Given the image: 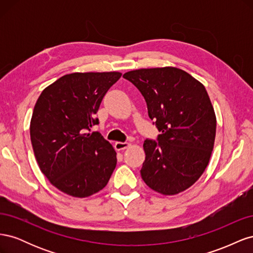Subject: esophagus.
<instances>
[{
    "instance_id": "esophagus-1",
    "label": "esophagus",
    "mask_w": 253,
    "mask_h": 253,
    "mask_svg": "<svg viewBox=\"0 0 253 253\" xmlns=\"http://www.w3.org/2000/svg\"><path fill=\"white\" fill-rule=\"evenodd\" d=\"M129 145H131V143H128V142L117 141L116 143H115V149H116L117 151H121V150H125V149L128 148Z\"/></svg>"
}]
</instances>
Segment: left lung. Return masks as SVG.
Returning <instances> with one entry per match:
<instances>
[{
	"instance_id": "obj_1",
	"label": "left lung",
	"mask_w": 253,
	"mask_h": 253,
	"mask_svg": "<svg viewBox=\"0 0 253 253\" xmlns=\"http://www.w3.org/2000/svg\"><path fill=\"white\" fill-rule=\"evenodd\" d=\"M124 77L139 89L160 132L158 142H143L141 177L160 194H178L201 177L212 154L216 117L208 93L200 81L172 66L141 68Z\"/></svg>"
}]
</instances>
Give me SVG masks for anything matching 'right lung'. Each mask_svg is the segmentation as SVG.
<instances>
[{
	"instance_id": "obj_1",
	"label": "right lung",
	"mask_w": 253,
	"mask_h": 253,
	"mask_svg": "<svg viewBox=\"0 0 253 253\" xmlns=\"http://www.w3.org/2000/svg\"><path fill=\"white\" fill-rule=\"evenodd\" d=\"M121 73H73L45 88L35 105L30 140L41 172L74 197L102 190L117 164L116 152L99 132L98 112Z\"/></svg>"
}]
</instances>
